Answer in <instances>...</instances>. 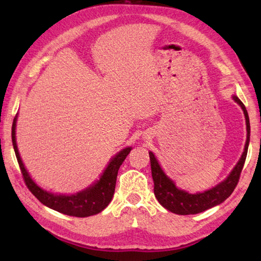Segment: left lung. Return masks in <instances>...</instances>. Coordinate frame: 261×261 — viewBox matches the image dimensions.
<instances>
[{
	"instance_id": "8db88e82",
	"label": "left lung",
	"mask_w": 261,
	"mask_h": 261,
	"mask_svg": "<svg viewBox=\"0 0 261 261\" xmlns=\"http://www.w3.org/2000/svg\"><path fill=\"white\" fill-rule=\"evenodd\" d=\"M232 99L242 109L243 114L246 118V126H247V140L245 143V149L239 159V162L231 170V173L226 176V178L219 184L208 188L206 191L190 193L185 190H181L178 186H176L175 181L166 175L162 166L158 163L157 158L154 157L152 151H149L151 165V174L153 179V193L154 196L158 199V202L163 206L179 215H190L197 214L204 212L211 207H214L216 205L223 203L228 198L239 181V177L243 165L246 162L249 142H250V122H249V115L246 110V107L240 101V98L237 95H232Z\"/></svg>"
}]
</instances>
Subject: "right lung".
Wrapping results in <instances>:
<instances>
[{
	"mask_svg": "<svg viewBox=\"0 0 261 261\" xmlns=\"http://www.w3.org/2000/svg\"><path fill=\"white\" fill-rule=\"evenodd\" d=\"M18 114L19 113H16L12 124V143L25 185L33 195L43 205H46L47 207L66 215L77 216V218H87V216L95 215L102 212L110 204V202L112 201L119 168L122 163L124 162L127 154L130 153L132 147H125L119 152H116V154L111 158L108 166L103 170L101 176H99V178L88 187L84 188V190L74 194H55L43 190L42 187L39 186L31 178L23 162H22L18 146H16L15 136Z\"/></svg>",
	"mask_w": 261,
	"mask_h": 261,
	"instance_id": "obj_1",
	"label": "right lung"
}]
</instances>
